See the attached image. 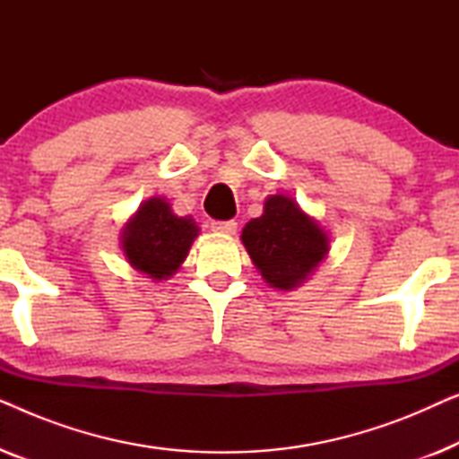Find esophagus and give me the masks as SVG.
<instances>
[{
	"mask_svg": "<svg viewBox=\"0 0 459 459\" xmlns=\"http://www.w3.org/2000/svg\"><path fill=\"white\" fill-rule=\"evenodd\" d=\"M211 230L215 231V234L234 236L236 230H238V223H236V221H212V223H211Z\"/></svg>",
	"mask_w": 459,
	"mask_h": 459,
	"instance_id": "esophagus-1",
	"label": "esophagus"
}]
</instances>
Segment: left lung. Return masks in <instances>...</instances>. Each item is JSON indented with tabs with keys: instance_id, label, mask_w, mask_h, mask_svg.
<instances>
[{
	"instance_id": "1",
	"label": "left lung",
	"mask_w": 459,
	"mask_h": 459,
	"mask_svg": "<svg viewBox=\"0 0 459 459\" xmlns=\"http://www.w3.org/2000/svg\"><path fill=\"white\" fill-rule=\"evenodd\" d=\"M240 238L263 280L278 290L309 280L330 250L328 234L284 194L269 196L263 215L250 219Z\"/></svg>"
}]
</instances>
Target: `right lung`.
Here are the masks:
<instances>
[{"label":"right lung","instance_id":"obj_1","mask_svg":"<svg viewBox=\"0 0 459 459\" xmlns=\"http://www.w3.org/2000/svg\"><path fill=\"white\" fill-rule=\"evenodd\" d=\"M198 231L192 217H178L165 198L154 196L125 223L121 247L131 267L159 281L181 267Z\"/></svg>","mask_w":459,"mask_h":459}]
</instances>
